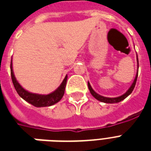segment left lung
<instances>
[{"mask_svg": "<svg viewBox=\"0 0 151 151\" xmlns=\"http://www.w3.org/2000/svg\"><path fill=\"white\" fill-rule=\"evenodd\" d=\"M137 63H138V68H139V61H138V56H137ZM137 77H138V71H137V73H136V78H135V80H134L133 83L132 84L131 87L129 88V90L127 91L124 95H122L121 96L116 97V98H109V97H104L100 95L97 94L96 92H95L94 90L92 89V88L91 87V85H90V83L88 82V88H89V91L91 92V94L92 95V96L95 97L96 99H98L100 102H103V103H119L121 101L124 100L126 97H128L129 95L131 94L132 91H133L134 88H135V85H136V80H137Z\"/></svg>", "mask_w": 151, "mask_h": 151, "instance_id": "1", "label": "left lung"}]
</instances>
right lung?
Segmentation results:
<instances>
[{"mask_svg":"<svg viewBox=\"0 0 151 151\" xmlns=\"http://www.w3.org/2000/svg\"><path fill=\"white\" fill-rule=\"evenodd\" d=\"M11 77H12L14 87H15L18 94L19 95V96L27 101V103H30L36 107L50 106L60 101V99L63 96L66 81H67V75H66L64 78V80L63 81V82L61 83V85H59V87L55 91L48 95H40L29 92L19 85V83L17 81L15 75H14V73H13L12 61H11Z\"/></svg>","mask_w":151,"mask_h":151,"instance_id":"right-lung-1","label":"right lung"}]
</instances>
